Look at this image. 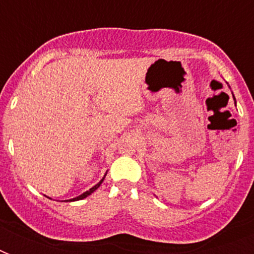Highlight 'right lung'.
Returning a JSON list of instances; mask_svg holds the SVG:
<instances>
[{
    "instance_id": "obj_1",
    "label": "right lung",
    "mask_w": 254,
    "mask_h": 254,
    "mask_svg": "<svg viewBox=\"0 0 254 254\" xmlns=\"http://www.w3.org/2000/svg\"><path fill=\"white\" fill-rule=\"evenodd\" d=\"M105 175H107V174H105ZM105 175H104V178H105ZM104 178L103 179H101V181L99 182V183H97V185L96 186H93V187H92V189H89L88 190V191H85L84 193H81V195H79V196H76V197H73V199H69V201H75V200H81V199H84V197H87L88 195H91L92 192H93V191H96V190L99 189L100 187V185H101V183H103V181H104ZM65 201H68V200H65Z\"/></svg>"
}]
</instances>
